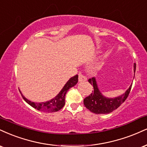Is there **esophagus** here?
<instances>
[{
	"mask_svg": "<svg viewBox=\"0 0 147 147\" xmlns=\"http://www.w3.org/2000/svg\"><path fill=\"white\" fill-rule=\"evenodd\" d=\"M86 80H87V77H86V76H84V75H82L80 72V73L79 74V81L82 82V81H85Z\"/></svg>",
	"mask_w": 147,
	"mask_h": 147,
	"instance_id": "34e87169",
	"label": "esophagus"
}]
</instances>
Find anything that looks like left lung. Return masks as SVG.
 Here are the masks:
<instances>
[{
  "instance_id": "8db88e82",
  "label": "left lung",
  "mask_w": 147,
  "mask_h": 147,
  "mask_svg": "<svg viewBox=\"0 0 147 147\" xmlns=\"http://www.w3.org/2000/svg\"><path fill=\"white\" fill-rule=\"evenodd\" d=\"M136 65L135 63L134 72L136 71ZM88 82L93 86L94 90H92V92L89 96L84 98V104L86 108L96 114H109L119 107L121 104L127 99L131 89V86L125 93L121 96L114 98H108L103 96L100 94L99 90L97 88L96 80L94 77L88 79Z\"/></svg>"
}]
</instances>
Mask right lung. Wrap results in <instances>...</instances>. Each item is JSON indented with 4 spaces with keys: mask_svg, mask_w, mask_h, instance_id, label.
Wrapping results in <instances>:
<instances>
[{
    "mask_svg": "<svg viewBox=\"0 0 147 147\" xmlns=\"http://www.w3.org/2000/svg\"><path fill=\"white\" fill-rule=\"evenodd\" d=\"M77 82H78V75H77L69 79L68 82L64 86V87L62 88L61 92L58 94L57 96L51 100H49V101L45 102L38 103V102H31L26 99V98H24V96H23L22 95V96L23 99L25 100L28 104H29L31 107L38 109L39 111H41V112H55L60 110L64 106L65 96H66L67 91L70 88L75 86L77 84Z\"/></svg>",
    "mask_w": 147,
    "mask_h": 147,
    "instance_id": "1",
    "label": "right lung"
}]
</instances>
